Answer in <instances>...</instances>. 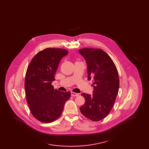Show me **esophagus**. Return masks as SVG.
Masks as SVG:
<instances>
[{"label":"esophagus","instance_id":"1","mask_svg":"<svg viewBox=\"0 0 149 149\" xmlns=\"http://www.w3.org/2000/svg\"><path fill=\"white\" fill-rule=\"evenodd\" d=\"M71 96H72V97H77V96H79V94L78 93H76L71 92Z\"/></svg>","mask_w":149,"mask_h":149}]
</instances>
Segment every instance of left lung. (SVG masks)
I'll list each match as a JSON object with an SVG mask.
<instances>
[{
    "label": "left lung",
    "instance_id": "8db88e82",
    "mask_svg": "<svg viewBox=\"0 0 149 149\" xmlns=\"http://www.w3.org/2000/svg\"><path fill=\"white\" fill-rule=\"evenodd\" d=\"M87 64L88 80H92V95L81 94L85 103L80 111L86 118L99 121L110 113L118 94L120 80L117 68L110 56L99 49L79 50Z\"/></svg>",
    "mask_w": 149,
    "mask_h": 149
}]
</instances>
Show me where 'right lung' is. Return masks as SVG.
Here are the masks:
<instances>
[{
    "label": "right lung",
    "instance_id": "1",
    "mask_svg": "<svg viewBox=\"0 0 149 149\" xmlns=\"http://www.w3.org/2000/svg\"><path fill=\"white\" fill-rule=\"evenodd\" d=\"M63 49L47 48L38 52L31 61L26 73L24 88L30 112L43 123L54 122L61 116L70 92H63L51 85L63 57Z\"/></svg>",
    "mask_w": 149,
    "mask_h": 149
}]
</instances>
